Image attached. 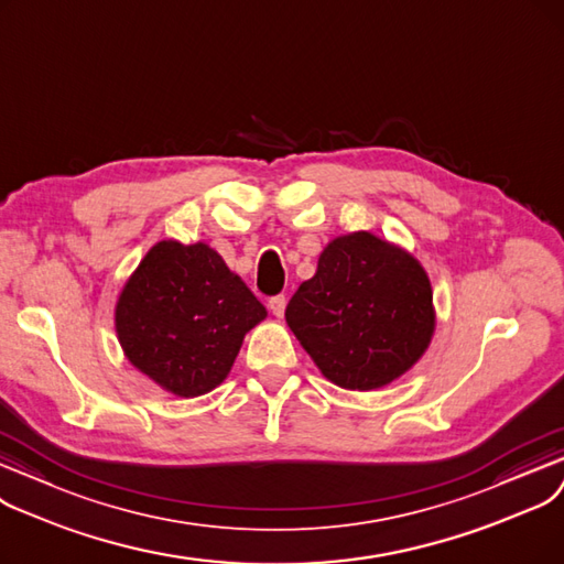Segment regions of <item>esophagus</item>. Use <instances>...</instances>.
<instances>
[{
  "instance_id": "esophagus-1",
  "label": "esophagus",
  "mask_w": 564,
  "mask_h": 564,
  "mask_svg": "<svg viewBox=\"0 0 564 564\" xmlns=\"http://www.w3.org/2000/svg\"><path fill=\"white\" fill-rule=\"evenodd\" d=\"M268 307H271V312L275 316H282L284 310H286V299L284 296H273L271 301H268Z\"/></svg>"
}]
</instances>
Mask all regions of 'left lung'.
I'll return each instance as SVG.
<instances>
[{
    "label": "left lung",
    "mask_w": 564,
    "mask_h": 564,
    "mask_svg": "<svg viewBox=\"0 0 564 564\" xmlns=\"http://www.w3.org/2000/svg\"><path fill=\"white\" fill-rule=\"evenodd\" d=\"M286 324L324 377L377 390L409 371L434 333L432 284L404 250L367 231L335 238L286 305Z\"/></svg>",
    "instance_id": "obj_1"
}]
</instances>
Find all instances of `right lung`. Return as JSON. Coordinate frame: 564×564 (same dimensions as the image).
I'll return each mask as SVG.
<instances>
[{"mask_svg": "<svg viewBox=\"0 0 564 564\" xmlns=\"http://www.w3.org/2000/svg\"><path fill=\"white\" fill-rule=\"evenodd\" d=\"M261 318L265 307L216 250L160 240L121 291L117 335L160 388L199 397L225 381Z\"/></svg>", "mask_w": 564, "mask_h": 564, "instance_id": "add662e5", "label": "right lung"}]
</instances>
